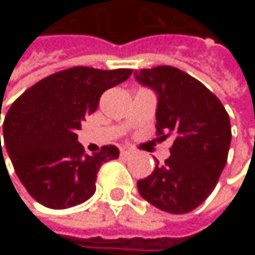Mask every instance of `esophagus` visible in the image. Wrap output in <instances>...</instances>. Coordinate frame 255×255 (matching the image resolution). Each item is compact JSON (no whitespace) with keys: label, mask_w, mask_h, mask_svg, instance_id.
Segmentation results:
<instances>
[{"label":"esophagus","mask_w":255,"mask_h":255,"mask_svg":"<svg viewBox=\"0 0 255 255\" xmlns=\"http://www.w3.org/2000/svg\"><path fill=\"white\" fill-rule=\"evenodd\" d=\"M131 153H132V152H131L129 149H127V147H123V149H121V155H123V156H128V155H131Z\"/></svg>","instance_id":"obj_1"}]
</instances>
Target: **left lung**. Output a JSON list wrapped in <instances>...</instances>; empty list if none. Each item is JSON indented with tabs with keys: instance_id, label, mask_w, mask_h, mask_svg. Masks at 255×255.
Instances as JSON below:
<instances>
[{
	"instance_id": "1",
	"label": "left lung",
	"mask_w": 255,
	"mask_h": 255,
	"mask_svg": "<svg viewBox=\"0 0 255 255\" xmlns=\"http://www.w3.org/2000/svg\"><path fill=\"white\" fill-rule=\"evenodd\" d=\"M134 77L158 96L156 134L174 137L171 156L137 181L138 193L162 211L190 213L210 196L226 165L229 115L202 82L177 68L141 69Z\"/></svg>"
}]
</instances>
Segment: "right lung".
I'll list each match as a JSON object with an SVG mask.
<instances>
[{
  "label": "right lung",
  "mask_w": 255,
  "mask_h": 255,
  "mask_svg": "<svg viewBox=\"0 0 255 255\" xmlns=\"http://www.w3.org/2000/svg\"><path fill=\"white\" fill-rule=\"evenodd\" d=\"M131 74L69 68L41 79L11 105L2 126L4 146L17 177L41 205L63 210L94 195L100 165L117 159L120 150L109 144L87 155L77 131L97 109L100 96ZM0 152L2 156L1 143Z\"/></svg>",
  "instance_id": "add662e5"
}]
</instances>
